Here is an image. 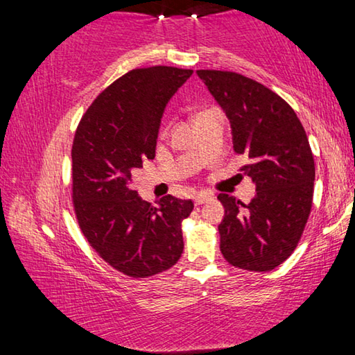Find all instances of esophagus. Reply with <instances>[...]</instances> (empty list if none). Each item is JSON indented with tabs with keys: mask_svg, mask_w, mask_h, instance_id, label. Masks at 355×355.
Listing matches in <instances>:
<instances>
[{
	"mask_svg": "<svg viewBox=\"0 0 355 355\" xmlns=\"http://www.w3.org/2000/svg\"><path fill=\"white\" fill-rule=\"evenodd\" d=\"M211 199H213V197L209 196V194H205V192H200V194H197L194 197V203H196V205H202V203H205V202L211 200Z\"/></svg>",
	"mask_w": 355,
	"mask_h": 355,
	"instance_id": "1",
	"label": "esophagus"
}]
</instances>
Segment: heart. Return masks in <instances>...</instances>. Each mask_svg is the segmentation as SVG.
I'll return each instance as SVG.
<instances>
[{
    "mask_svg": "<svg viewBox=\"0 0 355 355\" xmlns=\"http://www.w3.org/2000/svg\"><path fill=\"white\" fill-rule=\"evenodd\" d=\"M200 114H203V112H200ZM200 114H197V117H199V116H200Z\"/></svg>",
    "mask_w": 355,
    "mask_h": 355,
    "instance_id": "b5f03b06",
    "label": "heart"
}]
</instances>
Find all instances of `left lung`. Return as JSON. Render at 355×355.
<instances>
[{
  "mask_svg": "<svg viewBox=\"0 0 355 355\" xmlns=\"http://www.w3.org/2000/svg\"><path fill=\"white\" fill-rule=\"evenodd\" d=\"M230 120L233 148L245 155L241 171L255 183L250 203L228 194L219 224L220 252L239 269L271 271L299 243L313 200L315 161L296 112L263 84L235 71L197 70Z\"/></svg>",
  "mask_w": 355,
  "mask_h": 355,
  "instance_id": "8db88e82",
  "label": "left lung"
}]
</instances>
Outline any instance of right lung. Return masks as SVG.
<instances>
[{
	"label": "right lung",
	"mask_w": 355,
	"mask_h": 355,
	"mask_svg": "<svg viewBox=\"0 0 355 355\" xmlns=\"http://www.w3.org/2000/svg\"><path fill=\"white\" fill-rule=\"evenodd\" d=\"M192 70L136 69L101 92L78 125L71 147V199L92 249L119 272L144 279L183 254L182 220L194 203L166 196L152 205L130 188L131 171L153 159L161 119Z\"/></svg>",
	"instance_id": "1"
}]
</instances>
